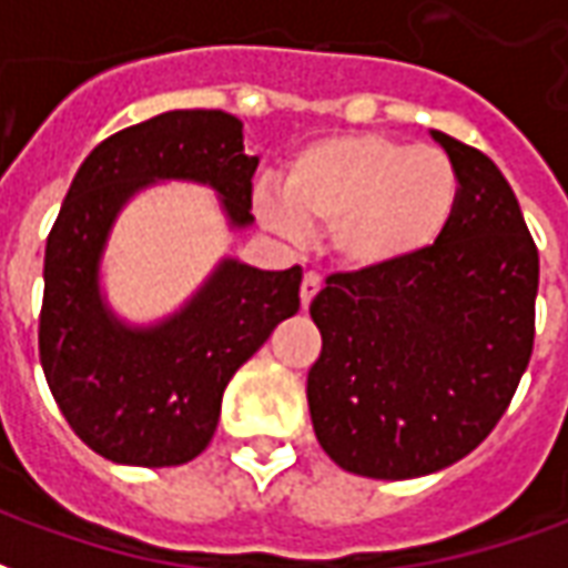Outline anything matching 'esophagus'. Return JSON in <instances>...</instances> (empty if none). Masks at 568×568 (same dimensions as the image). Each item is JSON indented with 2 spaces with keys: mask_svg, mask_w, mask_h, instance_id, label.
<instances>
[{
  "mask_svg": "<svg viewBox=\"0 0 568 568\" xmlns=\"http://www.w3.org/2000/svg\"><path fill=\"white\" fill-rule=\"evenodd\" d=\"M322 288V280L316 276V273H304V283H301V307L307 310L310 301L320 295Z\"/></svg>",
  "mask_w": 568,
  "mask_h": 568,
  "instance_id": "34e87169",
  "label": "esophagus"
}]
</instances>
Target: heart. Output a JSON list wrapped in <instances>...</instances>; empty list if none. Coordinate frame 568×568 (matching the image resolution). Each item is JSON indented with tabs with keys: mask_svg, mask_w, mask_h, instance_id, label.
<instances>
[{
	"mask_svg": "<svg viewBox=\"0 0 568 568\" xmlns=\"http://www.w3.org/2000/svg\"><path fill=\"white\" fill-rule=\"evenodd\" d=\"M459 175L444 151L381 133L310 142L283 191L255 187L252 206L273 234L332 227V252L353 271H389L426 255L450 227Z\"/></svg>",
	"mask_w": 568,
	"mask_h": 568,
	"instance_id": "heart-1",
	"label": "heart"
}]
</instances>
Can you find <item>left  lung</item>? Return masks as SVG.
<instances>
[{
  "mask_svg": "<svg viewBox=\"0 0 568 568\" xmlns=\"http://www.w3.org/2000/svg\"><path fill=\"white\" fill-rule=\"evenodd\" d=\"M432 140L459 175L450 227L407 264L334 273L310 304L313 432L344 471L377 480L435 475L475 450L536 337L538 248L511 185L471 145Z\"/></svg>",
  "mask_w": 568,
  "mask_h": 568,
  "instance_id": "1",
  "label": "left lung"
}]
</instances>
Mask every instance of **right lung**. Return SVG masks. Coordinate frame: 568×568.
I'll return each instance as SVG.
<instances>
[{"instance_id":"add662e5","label":"right lung","mask_w":568,"mask_h":568,"mask_svg":"<svg viewBox=\"0 0 568 568\" xmlns=\"http://www.w3.org/2000/svg\"><path fill=\"white\" fill-rule=\"evenodd\" d=\"M255 166L240 118L173 109L100 142L69 185L44 246L39 358L72 432L112 463L166 468L200 456L224 386L301 307V267L261 271L231 255L161 320H124L105 295V248L142 191L210 187L240 234L255 224Z\"/></svg>"}]
</instances>
